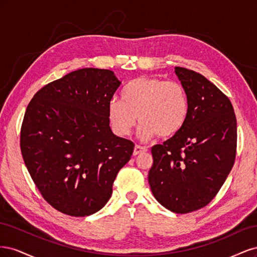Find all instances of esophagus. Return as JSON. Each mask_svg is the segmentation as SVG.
Instances as JSON below:
<instances>
[{
  "label": "esophagus",
  "mask_w": 257,
  "mask_h": 257,
  "mask_svg": "<svg viewBox=\"0 0 257 257\" xmlns=\"http://www.w3.org/2000/svg\"><path fill=\"white\" fill-rule=\"evenodd\" d=\"M147 151V148L146 147H143V146H139V145H136L135 148H134V151H133V154L134 155H138L141 153H144Z\"/></svg>",
  "instance_id": "1"
}]
</instances>
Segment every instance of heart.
<instances>
[{
  "label": "heart",
  "instance_id": "b5f03b06",
  "mask_svg": "<svg viewBox=\"0 0 257 257\" xmlns=\"http://www.w3.org/2000/svg\"><path fill=\"white\" fill-rule=\"evenodd\" d=\"M189 97L183 85L157 77H139L122 90V99L112 97L108 103L114 133L126 136L141 122L138 136L144 141L154 136L169 137L178 133L188 118Z\"/></svg>",
  "mask_w": 257,
  "mask_h": 257
}]
</instances>
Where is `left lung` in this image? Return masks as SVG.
Here are the masks:
<instances>
[{
	"label": "left lung",
	"instance_id": "1",
	"mask_svg": "<svg viewBox=\"0 0 257 257\" xmlns=\"http://www.w3.org/2000/svg\"><path fill=\"white\" fill-rule=\"evenodd\" d=\"M175 73L189 97L183 126L151 152L148 180L166 209L188 213L207 206L234 165L237 120L228 97L206 77L183 67Z\"/></svg>",
	"mask_w": 257,
	"mask_h": 257
}]
</instances>
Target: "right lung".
<instances>
[{"label": "right lung", "instance_id": "right-lung-1", "mask_svg": "<svg viewBox=\"0 0 257 257\" xmlns=\"http://www.w3.org/2000/svg\"><path fill=\"white\" fill-rule=\"evenodd\" d=\"M121 81L109 69L81 68L36 92L23 118L20 148L45 200L85 216L102 209L134 144L115 136L108 103Z\"/></svg>", "mask_w": 257, "mask_h": 257}]
</instances>
